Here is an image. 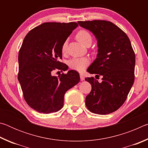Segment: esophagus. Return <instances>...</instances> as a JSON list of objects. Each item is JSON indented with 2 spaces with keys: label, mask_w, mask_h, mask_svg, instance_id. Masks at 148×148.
Here are the masks:
<instances>
[{
  "label": "esophagus",
  "mask_w": 148,
  "mask_h": 148,
  "mask_svg": "<svg viewBox=\"0 0 148 148\" xmlns=\"http://www.w3.org/2000/svg\"><path fill=\"white\" fill-rule=\"evenodd\" d=\"M79 76H80V80H81V81H83V80H84L85 76L83 74H80Z\"/></svg>",
  "instance_id": "esophagus-1"
}]
</instances>
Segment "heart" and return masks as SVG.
<instances>
[{
	"label": "heart",
	"instance_id": "heart-1",
	"mask_svg": "<svg viewBox=\"0 0 148 148\" xmlns=\"http://www.w3.org/2000/svg\"><path fill=\"white\" fill-rule=\"evenodd\" d=\"M76 38L80 43L86 46H90L92 42V35L87 30H79L76 34ZM67 42L65 41L62 44L61 51L64 53L66 50ZM89 64V60L86 57H78V58H73L69 62L70 68L74 71L82 72Z\"/></svg>",
	"mask_w": 148,
	"mask_h": 148
}]
</instances>
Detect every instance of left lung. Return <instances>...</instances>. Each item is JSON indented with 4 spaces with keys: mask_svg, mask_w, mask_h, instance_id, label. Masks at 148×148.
<instances>
[{
    "mask_svg": "<svg viewBox=\"0 0 148 148\" xmlns=\"http://www.w3.org/2000/svg\"><path fill=\"white\" fill-rule=\"evenodd\" d=\"M77 23L91 31L98 42L99 53L87 71L102 76L101 83L93 77L85 79L91 85V91L86 97V107L97 114L112 113L123 104L134 81L135 53L131 41L124 31L110 21Z\"/></svg>",
    "mask_w": 148,
    "mask_h": 148,
    "instance_id": "left-lung-1",
    "label": "left lung"
}]
</instances>
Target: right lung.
Here are the masks:
<instances>
[{"label": "right lung", "instance_id": "right-lung-1", "mask_svg": "<svg viewBox=\"0 0 148 148\" xmlns=\"http://www.w3.org/2000/svg\"><path fill=\"white\" fill-rule=\"evenodd\" d=\"M77 26L76 22H46L31 30L23 40L19 51L17 77L26 102L40 113L61 110L65 92L79 82L75 71L53 75L54 71L68 69L60 61L61 47Z\"/></svg>", "mask_w": 148, "mask_h": 148}]
</instances>
